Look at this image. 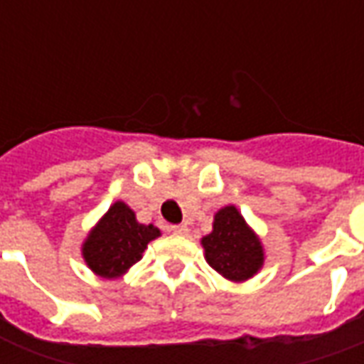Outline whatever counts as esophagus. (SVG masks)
Listing matches in <instances>:
<instances>
[{"instance_id": "34e87169", "label": "esophagus", "mask_w": 364, "mask_h": 364, "mask_svg": "<svg viewBox=\"0 0 364 364\" xmlns=\"http://www.w3.org/2000/svg\"><path fill=\"white\" fill-rule=\"evenodd\" d=\"M171 232H173L175 236H187L189 234V228L185 226V224H175V226H171Z\"/></svg>"}]
</instances>
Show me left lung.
<instances>
[{
    "instance_id": "obj_1",
    "label": "left lung",
    "mask_w": 364,
    "mask_h": 364,
    "mask_svg": "<svg viewBox=\"0 0 364 364\" xmlns=\"http://www.w3.org/2000/svg\"><path fill=\"white\" fill-rule=\"evenodd\" d=\"M208 265L224 279L242 282L263 267L265 253L236 206L230 205L214 214L213 232L200 240Z\"/></svg>"
}]
</instances>
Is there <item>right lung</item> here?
I'll return each mask as SVG.
<instances>
[{
  "mask_svg": "<svg viewBox=\"0 0 364 364\" xmlns=\"http://www.w3.org/2000/svg\"><path fill=\"white\" fill-rule=\"evenodd\" d=\"M159 236L154 224H140L134 210L117 200L82 245L87 267L103 279H119L142 259L144 250Z\"/></svg>",
  "mask_w": 364,
  "mask_h": 364,
  "instance_id": "add662e5",
  "label": "right lung"
}]
</instances>
